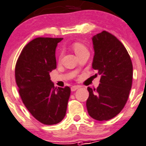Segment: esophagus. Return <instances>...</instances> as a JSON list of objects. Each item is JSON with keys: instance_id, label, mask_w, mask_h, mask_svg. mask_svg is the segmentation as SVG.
<instances>
[{"instance_id": "esophagus-1", "label": "esophagus", "mask_w": 146, "mask_h": 146, "mask_svg": "<svg viewBox=\"0 0 146 146\" xmlns=\"http://www.w3.org/2000/svg\"><path fill=\"white\" fill-rule=\"evenodd\" d=\"M80 86H73L71 87V91L74 92V91H76V89H80Z\"/></svg>"}]
</instances>
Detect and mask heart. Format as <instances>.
Wrapping results in <instances>:
<instances>
[{
    "label": "heart",
    "mask_w": 146,
    "mask_h": 146,
    "mask_svg": "<svg viewBox=\"0 0 146 146\" xmlns=\"http://www.w3.org/2000/svg\"><path fill=\"white\" fill-rule=\"evenodd\" d=\"M72 47H73V50H74V52L76 53V55H79L81 53L88 50L86 48V47L83 44H82V43H80V42H74L73 45H72Z\"/></svg>",
    "instance_id": "obj_1"
}]
</instances>
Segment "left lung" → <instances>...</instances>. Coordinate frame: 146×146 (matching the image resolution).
Listing matches in <instances>:
<instances>
[{
  "label": "left lung",
  "mask_w": 146,
  "mask_h": 146,
  "mask_svg": "<svg viewBox=\"0 0 146 146\" xmlns=\"http://www.w3.org/2000/svg\"><path fill=\"white\" fill-rule=\"evenodd\" d=\"M92 68L101 75L97 89L88 87V113L95 120L103 121L116 117L124 108L133 82V64L124 45L107 31L92 38ZM96 75H97L96 73Z\"/></svg>",
  "instance_id": "8db88e82"
}]
</instances>
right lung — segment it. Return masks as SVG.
Returning <instances> with one entry per match:
<instances>
[{"label":"right lung","instance_id":"add662e5","mask_svg":"<svg viewBox=\"0 0 146 146\" xmlns=\"http://www.w3.org/2000/svg\"><path fill=\"white\" fill-rule=\"evenodd\" d=\"M62 38L38 37L24 47L15 66V80L24 105L40 123L54 125L66 115L70 88L54 87L49 73L57 67L55 49Z\"/></svg>","mask_w":146,"mask_h":146}]
</instances>
